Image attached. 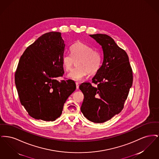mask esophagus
I'll return each instance as SVG.
<instances>
[{
    "label": "esophagus",
    "instance_id": "obj_1",
    "mask_svg": "<svg viewBox=\"0 0 159 159\" xmlns=\"http://www.w3.org/2000/svg\"><path fill=\"white\" fill-rule=\"evenodd\" d=\"M76 89H79V83H78V82H76Z\"/></svg>",
    "mask_w": 159,
    "mask_h": 159
}]
</instances>
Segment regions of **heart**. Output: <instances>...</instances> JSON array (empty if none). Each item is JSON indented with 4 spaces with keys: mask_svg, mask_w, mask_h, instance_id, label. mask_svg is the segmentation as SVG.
I'll return each instance as SVG.
<instances>
[{
    "mask_svg": "<svg viewBox=\"0 0 159 159\" xmlns=\"http://www.w3.org/2000/svg\"><path fill=\"white\" fill-rule=\"evenodd\" d=\"M70 54H64L62 57V64L65 70L70 71L78 61L77 66L69 74L68 77L74 80H80L89 75H95L102 65V57L98 51L86 43L77 42L71 47Z\"/></svg>",
    "mask_w": 159,
    "mask_h": 159,
    "instance_id": "obj_1",
    "label": "heart"
}]
</instances>
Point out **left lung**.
<instances>
[{
	"label": "left lung",
	"mask_w": 159,
	"mask_h": 159,
	"mask_svg": "<svg viewBox=\"0 0 159 159\" xmlns=\"http://www.w3.org/2000/svg\"><path fill=\"white\" fill-rule=\"evenodd\" d=\"M102 46L103 62L90 83L79 86L84 95L80 110L93 123H101L120 113L133 83V72L128 54L110 36L89 35Z\"/></svg>",
	"instance_id": "left-lung-1"
}]
</instances>
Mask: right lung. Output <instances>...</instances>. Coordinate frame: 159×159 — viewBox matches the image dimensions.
Masks as SVG:
<instances>
[{
    "mask_svg": "<svg viewBox=\"0 0 159 159\" xmlns=\"http://www.w3.org/2000/svg\"><path fill=\"white\" fill-rule=\"evenodd\" d=\"M66 44L61 33H46L28 46L21 56L15 74L20 102L33 118L53 121L60 117L76 83L69 79L59 82L64 71L62 57Z\"/></svg>",
    "mask_w": 159,
    "mask_h": 159,
    "instance_id": "right-lung-1",
    "label": "right lung"
}]
</instances>
